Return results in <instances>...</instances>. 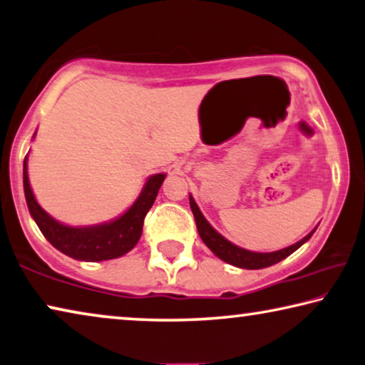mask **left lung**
Returning <instances> with one entry per match:
<instances>
[{
	"mask_svg": "<svg viewBox=\"0 0 365 365\" xmlns=\"http://www.w3.org/2000/svg\"><path fill=\"white\" fill-rule=\"evenodd\" d=\"M189 204H190V210H192L194 218H195V225H197L199 235L204 243L209 246L212 253L215 256L220 257L222 261L228 262V264L237 266V267H243V269H262V267H269L272 264H277L279 261L285 259V257L290 256L295 250H299L302 245L312 238V235L315 233V230L307 235L305 238H302L300 241H297L295 245L289 246V248L274 251V253H253V251L243 250L240 246H235L233 243H230L228 240L222 237L220 233H217L214 228L210 227V223L205 220L204 215L200 214L197 204H195L192 195H189Z\"/></svg>",
	"mask_w": 365,
	"mask_h": 365,
	"instance_id": "obj_1",
	"label": "left lung"
}]
</instances>
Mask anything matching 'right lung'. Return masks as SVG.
Instances as JSON below:
<instances>
[{
    "mask_svg": "<svg viewBox=\"0 0 365 365\" xmlns=\"http://www.w3.org/2000/svg\"><path fill=\"white\" fill-rule=\"evenodd\" d=\"M24 160V194L29 212L37 227L41 228L52 246L61 253L80 261H106L114 257L124 256L133 246L138 243L142 237L145 215L153 205L158 195V189L165 181V175L151 176L142 194L138 195L130 209L124 215L110 223H103L96 227H66L60 222L53 220L34 197L29 178H27V166Z\"/></svg>",
    "mask_w": 365,
    "mask_h": 365,
    "instance_id": "add662e5",
    "label": "right lung"
}]
</instances>
